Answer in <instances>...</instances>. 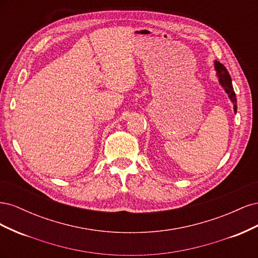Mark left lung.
Returning a JSON list of instances; mask_svg holds the SVG:
<instances>
[{
	"mask_svg": "<svg viewBox=\"0 0 258 258\" xmlns=\"http://www.w3.org/2000/svg\"><path fill=\"white\" fill-rule=\"evenodd\" d=\"M214 68L215 71L218 77V82H220L221 86L224 88L225 92L227 93L230 101L233 104V111L237 113V98H236V93L235 90H233L232 87V83H231V77L226 69L220 61H214Z\"/></svg>",
	"mask_w": 258,
	"mask_h": 258,
	"instance_id": "8db88e82",
	"label": "left lung"
}]
</instances>
